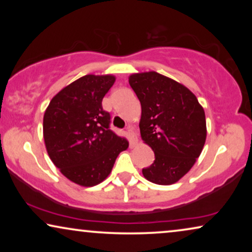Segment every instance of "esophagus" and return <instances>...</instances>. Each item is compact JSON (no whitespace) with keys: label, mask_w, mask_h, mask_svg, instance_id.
I'll list each match as a JSON object with an SVG mask.
<instances>
[{"label":"esophagus","mask_w":252,"mask_h":252,"mask_svg":"<svg viewBox=\"0 0 252 252\" xmlns=\"http://www.w3.org/2000/svg\"><path fill=\"white\" fill-rule=\"evenodd\" d=\"M127 135L129 137V142L132 146H134L137 142V136H136V133L134 132V128L132 126H128L127 127Z\"/></svg>","instance_id":"obj_1"}]
</instances>
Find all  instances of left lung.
<instances>
[{
    "mask_svg": "<svg viewBox=\"0 0 252 252\" xmlns=\"http://www.w3.org/2000/svg\"><path fill=\"white\" fill-rule=\"evenodd\" d=\"M128 82L142 109L141 137L155 153L143 177L157 185L174 184L190 170L204 147V110L187 87L157 72L132 74Z\"/></svg>",
    "mask_w": 252,
    "mask_h": 252,
    "instance_id": "1",
    "label": "left lung"
}]
</instances>
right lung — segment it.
Listing matches in <instances>:
<instances>
[{
  "label": "right lung",
  "mask_w": 252,
  "mask_h": 252,
  "mask_svg": "<svg viewBox=\"0 0 252 252\" xmlns=\"http://www.w3.org/2000/svg\"><path fill=\"white\" fill-rule=\"evenodd\" d=\"M113 75L87 74L56 94L43 116V139L50 159L74 184L92 187L111 172L128 141L110 129L102 99Z\"/></svg>",
  "instance_id": "right-lung-1"
}]
</instances>
